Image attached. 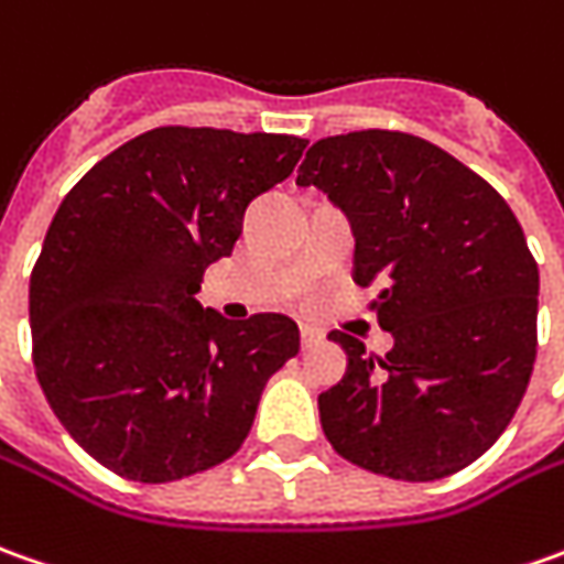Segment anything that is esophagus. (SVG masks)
<instances>
[{
    "label": "esophagus",
    "mask_w": 564,
    "mask_h": 564,
    "mask_svg": "<svg viewBox=\"0 0 564 564\" xmlns=\"http://www.w3.org/2000/svg\"><path fill=\"white\" fill-rule=\"evenodd\" d=\"M326 341V332L316 326H301V344H304V350L310 347H319V344Z\"/></svg>",
    "instance_id": "1"
}]
</instances>
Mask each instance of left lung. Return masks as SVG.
<instances>
[{"label": "left lung", "instance_id": "8db88e82", "mask_svg": "<svg viewBox=\"0 0 564 564\" xmlns=\"http://www.w3.org/2000/svg\"><path fill=\"white\" fill-rule=\"evenodd\" d=\"M354 226V282L394 335L379 357L347 332L344 379L319 394L328 444L397 481H434L506 432L538 360V260L494 185L394 130L319 139L297 170Z\"/></svg>", "mask_w": 564, "mask_h": 564}]
</instances>
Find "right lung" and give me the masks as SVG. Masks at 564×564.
Segmentation results:
<instances>
[{
    "instance_id": "right-lung-1",
    "label": "right lung",
    "mask_w": 564,
    "mask_h": 564,
    "mask_svg": "<svg viewBox=\"0 0 564 564\" xmlns=\"http://www.w3.org/2000/svg\"><path fill=\"white\" fill-rule=\"evenodd\" d=\"M307 139L158 127L101 158L67 195L30 273L33 366L67 434L105 468L167 485L226 463L294 319H223L198 304L245 207L289 180Z\"/></svg>"
}]
</instances>
